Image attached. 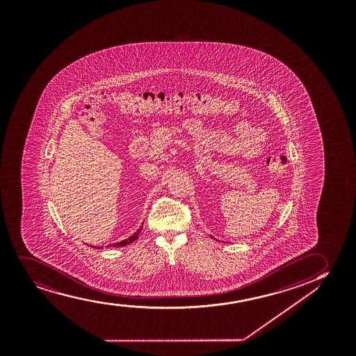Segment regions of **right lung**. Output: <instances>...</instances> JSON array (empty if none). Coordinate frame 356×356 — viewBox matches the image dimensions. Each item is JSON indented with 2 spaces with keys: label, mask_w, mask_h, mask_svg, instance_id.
I'll return each mask as SVG.
<instances>
[{
  "label": "right lung",
  "mask_w": 356,
  "mask_h": 356,
  "mask_svg": "<svg viewBox=\"0 0 356 356\" xmlns=\"http://www.w3.org/2000/svg\"><path fill=\"white\" fill-rule=\"evenodd\" d=\"M143 224H144V222H143ZM143 224H141L140 228L138 229V232H136V233L133 234L132 236L128 237V238H126V240H123V241L116 242V243H111V245H109V246L106 247L127 246V245H129V243H132V242L136 241V238H138V236H139V234H140L141 228H143ZM96 248L97 250H101V248H103V247L97 246Z\"/></svg>",
  "instance_id": "add662e5"
}]
</instances>
